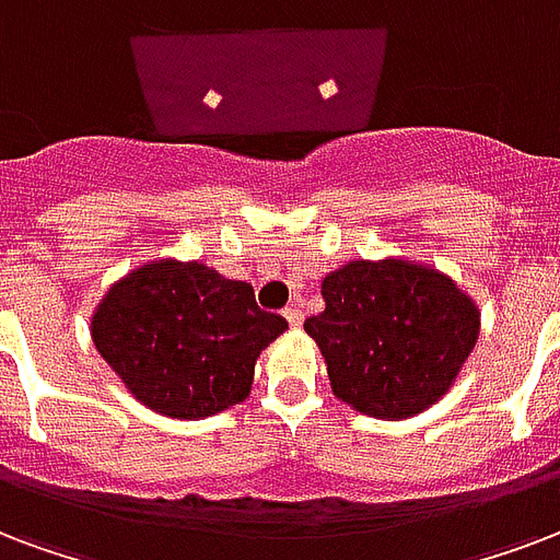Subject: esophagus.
I'll list each match as a JSON object with an SVG mask.
<instances>
[{"instance_id":"34e87169","label":"esophagus","mask_w":560,"mask_h":560,"mask_svg":"<svg viewBox=\"0 0 560 560\" xmlns=\"http://www.w3.org/2000/svg\"><path fill=\"white\" fill-rule=\"evenodd\" d=\"M284 319L290 323V328H299V326H302V319H305V314H302L299 308H288V311H284Z\"/></svg>"}]
</instances>
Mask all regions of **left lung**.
Wrapping results in <instances>:
<instances>
[{
  "label": "left lung",
  "instance_id": "1",
  "mask_svg": "<svg viewBox=\"0 0 560 560\" xmlns=\"http://www.w3.org/2000/svg\"><path fill=\"white\" fill-rule=\"evenodd\" d=\"M323 299L305 331L326 358L331 394L375 420L441 402L479 340L476 302L425 264L349 261L323 279Z\"/></svg>",
  "mask_w": 560,
  "mask_h": 560
}]
</instances>
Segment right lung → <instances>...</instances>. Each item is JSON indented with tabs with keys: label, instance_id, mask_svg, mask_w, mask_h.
Wrapping results in <instances>:
<instances>
[{
	"label": "right lung",
	"instance_id": "1",
	"mask_svg": "<svg viewBox=\"0 0 560 560\" xmlns=\"http://www.w3.org/2000/svg\"><path fill=\"white\" fill-rule=\"evenodd\" d=\"M288 319L255 305L246 281L199 261H149L110 284L93 311V347L152 411L202 420L243 402L255 361Z\"/></svg>",
	"mask_w": 560,
	"mask_h": 560
}]
</instances>
